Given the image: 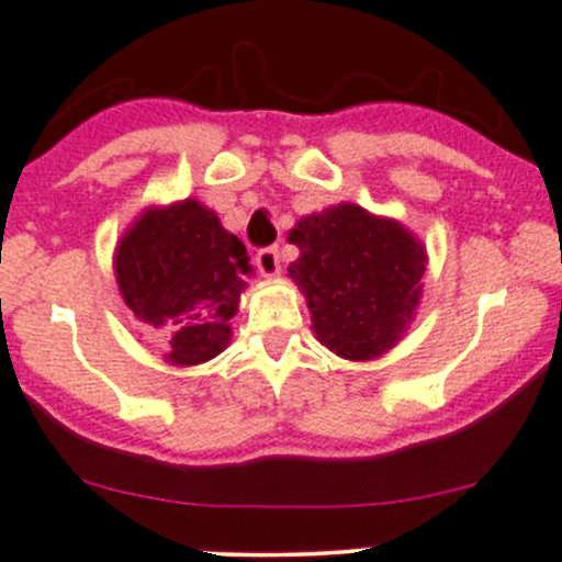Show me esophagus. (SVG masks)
Listing matches in <instances>:
<instances>
[{"mask_svg": "<svg viewBox=\"0 0 562 562\" xmlns=\"http://www.w3.org/2000/svg\"><path fill=\"white\" fill-rule=\"evenodd\" d=\"M257 270L265 276V279H273V276L281 273V257H279V249H276V246L259 249Z\"/></svg>", "mask_w": 562, "mask_h": 562, "instance_id": "1", "label": "esophagus"}]
</instances>
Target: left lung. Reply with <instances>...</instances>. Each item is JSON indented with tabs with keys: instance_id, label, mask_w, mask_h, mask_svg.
Masks as SVG:
<instances>
[{
	"instance_id": "obj_1",
	"label": "left lung",
	"mask_w": 562,
	"mask_h": 562,
	"mask_svg": "<svg viewBox=\"0 0 562 562\" xmlns=\"http://www.w3.org/2000/svg\"><path fill=\"white\" fill-rule=\"evenodd\" d=\"M289 240V276L303 289L313 331L342 359L370 361L400 342L424 289L426 249L400 222L353 203L303 216Z\"/></svg>"
}]
</instances>
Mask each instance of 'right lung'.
Wrapping results in <instances>:
<instances>
[{
    "label": "right lung",
    "mask_w": 562,
    "mask_h": 562,
    "mask_svg": "<svg viewBox=\"0 0 562 562\" xmlns=\"http://www.w3.org/2000/svg\"><path fill=\"white\" fill-rule=\"evenodd\" d=\"M249 255L238 235L220 225L198 201L147 209L120 238L114 276L134 316L149 327H168L177 367L203 364L231 342L249 273Z\"/></svg>",
    "instance_id": "add662e5"
}]
</instances>
